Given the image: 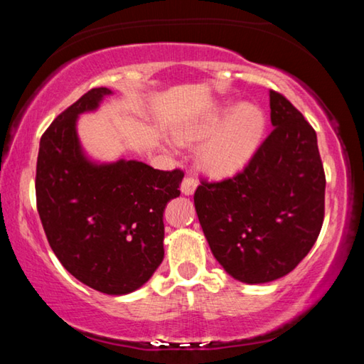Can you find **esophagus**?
Wrapping results in <instances>:
<instances>
[{"instance_id": "1", "label": "esophagus", "mask_w": 364, "mask_h": 364, "mask_svg": "<svg viewBox=\"0 0 364 364\" xmlns=\"http://www.w3.org/2000/svg\"><path fill=\"white\" fill-rule=\"evenodd\" d=\"M197 188V178L196 176H184V180L181 183V193L186 196H193L194 191Z\"/></svg>"}]
</instances>
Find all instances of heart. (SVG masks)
Listing matches in <instances>:
<instances>
[{"label": "heart", "instance_id": "heart-1", "mask_svg": "<svg viewBox=\"0 0 364 364\" xmlns=\"http://www.w3.org/2000/svg\"><path fill=\"white\" fill-rule=\"evenodd\" d=\"M264 115L260 107L244 102L220 106L199 123L178 133L180 141L204 139L200 159L215 173H232L249 162L260 144Z\"/></svg>", "mask_w": 364, "mask_h": 364}]
</instances>
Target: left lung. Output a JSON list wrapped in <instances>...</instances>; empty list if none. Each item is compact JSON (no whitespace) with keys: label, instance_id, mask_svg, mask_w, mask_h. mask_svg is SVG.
<instances>
[{"label":"left lung","instance_id":"left-lung-1","mask_svg":"<svg viewBox=\"0 0 364 364\" xmlns=\"http://www.w3.org/2000/svg\"><path fill=\"white\" fill-rule=\"evenodd\" d=\"M273 132L244 170L202 178L194 205L213 257L234 279L282 278L316 242L324 220L326 176L316 133L292 102L269 91Z\"/></svg>","mask_w":364,"mask_h":364}]
</instances>
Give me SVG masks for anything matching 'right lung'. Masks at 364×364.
<instances>
[{
    "mask_svg": "<svg viewBox=\"0 0 364 364\" xmlns=\"http://www.w3.org/2000/svg\"><path fill=\"white\" fill-rule=\"evenodd\" d=\"M110 93L90 90L43 133L35 191L43 230L63 267L95 291L123 295L162 263L164 210L180 196L184 173L136 160L96 165L85 157L77 117Z\"/></svg>",
    "mask_w": 364,
    "mask_h": 364,
    "instance_id": "1",
    "label": "right lung"
}]
</instances>
